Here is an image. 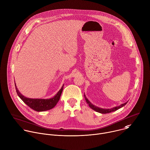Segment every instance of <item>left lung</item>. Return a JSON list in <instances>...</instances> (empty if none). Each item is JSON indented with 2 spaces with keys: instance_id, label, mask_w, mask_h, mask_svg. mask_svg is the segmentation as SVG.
Here are the masks:
<instances>
[{
  "instance_id": "1",
  "label": "left lung",
  "mask_w": 150,
  "mask_h": 150,
  "mask_svg": "<svg viewBox=\"0 0 150 150\" xmlns=\"http://www.w3.org/2000/svg\"><path fill=\"white\" fill-rule=\"evenodd\" d=\"M84 96H85V100H86V103L88 104V105L89 106V107L92 109L93 110L98 112H99V113H101V114H107V113H110V112H114V111H115L117 110H118V109L122 108V107H124V105H125L127 104V103H124V104H121V105L118 106V107H115L114 108H111V109H104V108H99L96 106H95L93 105L92 104H91L89 101L88 100V99L86 98L85 96V95H84Z\"/></svg>"
}]
</instances>
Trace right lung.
<instances>
[{
    "instance_id": "right-lung-1",
    "label": "right lung",
    "mask_w": 150,
    "mask_h": 150,
    "mask_svg": "<svg viewBox=\"0 0 150 150\" xmlns=\"http://www.w3.org/2000/svg\"><path fill=\"white\" fill-rule=\"evenodd\" d=\"M15 84L17 94L19 98L30 108L38 112L45 111L53 108L59 100L64 85H63L61 89L53 98L49 99H35L26 98L22 95L18 91L15 83Z\"/></svg>"
}]
</instances>
